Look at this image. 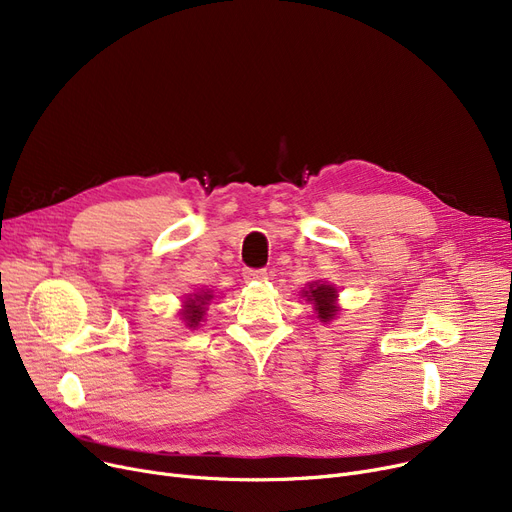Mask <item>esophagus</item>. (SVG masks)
<instances>
[{
	"label": "esophagus",
	"mask_w": 512,
	"mask_h": 512,
	"mask_svg": "<svg viewBox=\"0 0 512 512\" xmlns=\"http://www.w3.org/2000/svg\"><path fill=\"white\" fill-rule=\"evenodd\" d=\"M242 278H245V282H261L267 280V270H251V267H247V270L242 272Z\"/></svg>",
	"instance_id": "1"
}]
</instances>
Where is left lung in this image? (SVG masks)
I'll return each instance as SVG.
<instances>
[{"label": "left lung", "instance_id": "1", "mask_svg": "<svg viewBox=\"0 0 512 512\" xmlns=\"http://www.w3.org/2000/svg\"><path fill=\"white\" fill-rule=\"evenodd\" d=\"M309 301H313L317 317L321 321H330L336 315V288L326 284H311L309 290L303 292Z\"/></svg>", "mask_w": 512, "mask_h": 512}]
</instances>
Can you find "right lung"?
Masks as SVG:
<instances>
[{
	"label": "right lung",
	"instance_id": "add662e5",
	"mask_svg": "<svg viewBox=\"0 0 512 512\" xmlns=\"http://www.w3.org/2000/svg\"><path fill=\"white\" fill-rule=\"evenodd\" d=\"M209 299H211V294H195V299L186 301V305H184L186 309L182 311V319L186 321V326L195 328L199 324L205 315V305Z\"/></svg>",
	"mask_w": 512,
	"mask_h": 512
}]
</instances>
